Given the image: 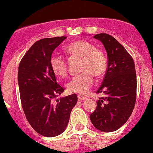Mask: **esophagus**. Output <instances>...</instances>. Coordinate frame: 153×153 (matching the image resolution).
Instances as JSON below:
<instances>
[{
	"label": "esophagus",
	"mask_w": 153,
	"mask_h": 153,
	"mask_svg": "<svg viewBox=\"0 0 153 153\" xmlns=\"http://www.w3.org/2000/svg\"><path fill=\"white\" fill-rule=\"evenodd\" d=\"M77 97H78V101H85V100L87 99V97H83V96L78 95Z\"/></svg>",
	"instance_id": "34e87169"
}]
</instances>
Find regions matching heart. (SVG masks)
I'll list each match as a JSON object with an SVG mask.
<instances>
[{"mask_svg": "<svg viewBox=\"0 0 153 153\" xmlns=\"http://www.w3.org/2000/svg\"><path fill=\"white\" fill-rule=\"evenodd\" d=\"M71 57L81 58L79 71L67 85L71 93L85 95L89 91L94 82L93 75L101 77L105 74L107 68V60L102 50L95 47L93 43L85 40H77L68 45L65 49ZM51 69L54 74L64 78L68 74V67L65 59L59 55H52L49 60Z\"/></svg>", "mask_w": 153, "mask_h": 153, "instance_id": "heart-1", "label": "heart"}]
</instances>
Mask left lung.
Listing matches in <instances>:
<instances>
[{"mask_svg": "<svg viewBox=\"0 0 153 153\" xmlns=\"http://www.w3.org/2000/svg\"><path fill=\"white\" fill-rule=\"evenodd\" d=\"M94 38L104 45L108 58L107 69L97 93L104 97L97 101L90 120L98 130L115 131L122 127L131 115L136 101L137 76L133 59L114 37L98 34Z\"/></svg>", "mask_w": 153, "mask_h": 153, "instance_id": "1", "label": "left lung"}]
</instances>
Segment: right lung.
<instances>
[{
    "label": "right lung",
    "mask_w": 153,
    "mask_h": 153,
    "mask_svg": "<svg viewBox=\"0 0 153 153\" xmlns=\"http://www.w3.org/2000/svg\"><path fill=\"white\" fill-rule=\"evenodd\" d=\"M66 38L62 36L38 40L19 66V88L26 119L37 133L47 137L65 131L71 110L77 102L76 94L54 101L65 88L57 83L49 60L53 51Z\"/></svg>",
    "instance_id": "1"
}]
</instances>
